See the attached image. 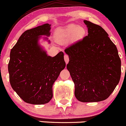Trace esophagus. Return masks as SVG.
<instances>
[{"instance_id": "1", "label": "esophagus", "mask_w": 126, "mask_h": 126, "mask_svg": "<svg viewBox=\"0 0 126 126\" xmlns=\"http://www.w3.org/2000/svg\"><path fill=\"white\" fill-rule=\"evenodd\" d=\"M64 60L66 63H67L69 61V58H68V56L67 54H65L64 55Z\"/></svg>"}]
</instances>
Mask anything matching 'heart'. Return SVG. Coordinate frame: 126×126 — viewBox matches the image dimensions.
Segmentation results:
<instances>
[{"label":"heart","mask_w":126,"mask_h":126,"mask_svg":"<svg viewBox=\"0 0 126 126\" xmlns=\"http://www.w3.org/2000/svg\"><path fill=\"white\" fill-rule=\"evenodd\" d=\"M84 31L82 27L77 25H70L65 28H59L56 30L55 36L56 39L59 42H65L75 38L78 34L82 35Z\"/></svg>","instance_id":"1"}]
</instances>
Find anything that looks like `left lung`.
<instances>
[{
  "mask_svg": "<svg viewBox=\"0 0 126 126\" xmlns=\"http://www.w3.org/2000/svg\"><path fill=\"white\" fill-rule=\"evenodd\" d=\"M88 35L65 48L67 68L75 84V95L82 102L107 99L119 83L121 62L115 45L99 25L84 21Z\"/></svg>",
  "mask_w": 126,
  "mask_h": 126,
  "instance_id": "8db88e82",
  "label": "left lung"
}]
</instances>
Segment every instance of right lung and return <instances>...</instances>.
<instances>
[{"instance_id":"obj_1","label":"right lung","mask_w":126,"mask_h":126,"mask_svg":"<svg viewBox=\"0 0 126 126\" xmlns=\"http://www.w3.org/2000/svg\"><path fill=\"white\" fill-rule=\"evenodd\" d=\"M50 26L45 24L26 31L11 49L8 65L10 84L28 104L49 102L53 84L65 67L63 52L52 58L38 44L40 36H49Z\"/></svg>"}]
</instances>
